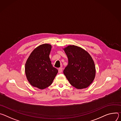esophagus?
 Instances as JSON below:
<instances>
[{"label":"esophagus","instance_id":"34e87169","mask_svg":"<svg viewBox=\"0 0 121 121\" xmlns=\"http://www.w3.org/2000/svg\"><path fill=\"white\" fill-rule=\"evenodd\" d=\"M62 68H60L59 69V70H58V72H59V73H62Z\"/></svg>","mask_w":121,"mask_h":121}]
</instances>
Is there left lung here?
<instances>
[{"label": "left lung", "mask_w": 121, "mask_h": 121, "mask_svg": "<svg viewBox=\"0 0 121 121\" xmlns=\"http://www.w3.org/2000/svg\"><path fill=\"white\" fill-rule=\"evenodd\" d=\"M64 50L68 59V64L63 73L70 84L77 89L87 87L95 77L94 62L89 54L81 48L70 45Z\"/></svg>", "instance_id": "8db88e82"}]
</instances>
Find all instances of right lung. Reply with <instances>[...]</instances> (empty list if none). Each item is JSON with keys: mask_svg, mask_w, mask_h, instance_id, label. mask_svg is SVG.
I'll return each mask as SVG.
<instances>
[{"mask_svg": "<svg viewBox=\"0 0 121 121\" xmlns=\"http://www.w3.org/2000/svg\"><path fill=\"white\" fill-rule=\"evenodd\" d=\"M51 49L48 44L39 46L32 52L25 63V72L28 82L40 89L50 86L58 72L50 60Z\"/></svg>", "mask_w": 121, "mask_h": 121, "instance_id": "add662e5", "label": "right lung"}]
</instances>
